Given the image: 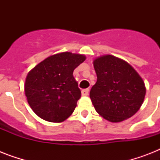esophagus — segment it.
<instances>
[{"label": "esophagus", "mask_w": 160, "mask_h": 160, "mask_svg": "<svg viewBox=\"0 0 160 160\" xmlns=\"http://www.w3.org/2000/svg\"><path fill=\"white\" fill-rule=\"evenodd\" d=\"M89 91H90L89 89H85V90H82L81 94H82L83 96H87V95H89Z\"/></svg>", "instance_id": "obj_1"}]
</instances>
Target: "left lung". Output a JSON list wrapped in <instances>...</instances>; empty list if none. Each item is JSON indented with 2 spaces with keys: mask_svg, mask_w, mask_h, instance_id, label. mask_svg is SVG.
<instances>
[{
  "mask_svg": "<svg viewBox=\"0 0 160 160\" xmlns=\"http://www.w3.org/2000/svg\"><path fill=\"white\" fill-rule=\"evenodd\" d=\"M97 81L90 97L95 110L110 122L130 118L139 109L145 96L142 78L124 60L108 55L94 60Z\"/></svg>",
  "mask_w": 160,
  "mask_h": 160,
  "instance_id": "obj_1",
  "label": "left lung"
}]
</instances>
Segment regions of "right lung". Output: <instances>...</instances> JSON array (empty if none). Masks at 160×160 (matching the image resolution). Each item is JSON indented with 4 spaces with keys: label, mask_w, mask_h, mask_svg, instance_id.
<instances>
[{
    "label": "right lung",
    "mask_w": 160,
    "mask_h": 160,
    "mask_svg": "<svg viewBox=\"0 0 160 160\" xmlns=\"http://www.w3.org/2000/svg\"><path fill=\"white\" fill-rule=\"evenodd\" d=\"M85 60V55L63 52L46 58L29 72L26 96L40 118L60 123L74 112L81 91L73 71Z\"/></svg>",
    "instance_id": "right-lung-1"
}]
</instances>
